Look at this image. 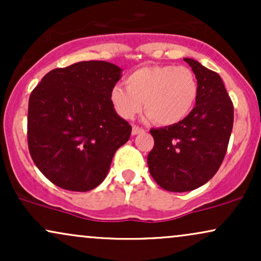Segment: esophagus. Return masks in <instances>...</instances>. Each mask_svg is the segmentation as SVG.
<instances>
[{"label": "esophagus", "mask_w": 261, "mask_h": 261, "mask_svg": "<svg viewBox=\"0 0 261 261\" xmlns=\"http://www.w3.org/2000/svg\"><path fill=\"white\" fill-rule=\"evenodd\" d=\"M145 133V130H143L142 127H139L136 126V125H134L133 126V135H139V134H142Z\"/></svg>", "instance_id": "34e87169"}]
</instances>
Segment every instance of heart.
I'll list each match as a JSON object with an SVG mask.
<instances>
[{"mask_svg": "<svg viewBox=\"0 0 261 261\" xmlns=\"http://www.w3.org/2000/svg\"><path fill=\"white\" fill-rule=\"evenodd\" d=\"M126 88L114 86L110 101L122 119L131 120L146 108V118L161 125L185 119L197 99L195 73L185 66L154 65L134 71L125 80Z\"/></svg>", "mask_w": 261, "mask_h": 261, "instance_id": "b5f03b06", "label": "heart"}]
</instances>
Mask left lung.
I'll return each mask as SVG.
<instances>
[{
	"instance_id": "1",
	"label": "left lung",
	"mask_w": 261,
	"mask_h": 261,
	"mask_svg": "<svg viewBox=\"0 0 261 261\" xmlns=\"http://www.w3.org/2000/svg\"><path fill=\"white\" fill-rule=\"evenodd\" d=\"M195 73L199 93L190 114L174 125L151 128L153 149L147 164L161 188L174 193L197 189L220 168L233 128V103L220 74L184 59Z\"/></svg>"
}]
</instances>
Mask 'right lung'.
I'll use <instances>...</instances> for the list:
<instances>
[{"instance_id": "right-lung-1", "label": "right lung", "mask_w": 261, "mask_h": 261, "mask_svg": "<svg viewBox=\"0 0 261 261\" xmlns=\"http://www.w3.org/2000/svg\"><path fill=\"white\" fill-rule=\"evenodd\" d=\"M122 70L82 61L46 73L28 106V147L43 174L70 191H89L109 172L131 126L110 101Z\"/></svg>"}]
</instances>
